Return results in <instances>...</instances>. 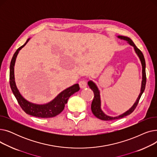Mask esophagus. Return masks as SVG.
I'll list each match as a JSON object with an SVG mask.
<instances>
[{
    "mask_svg": "<svg viewBox=\"0 0 157 157\" xmlns=\"http://www.w3.org/2000/svg\"><path fill=\"white\" fill-rule=\"evenodd\" d=\"M79 86L81 88H85L86 87V81H81L79 82Z\"/></svg>",
    "mask_w": 157,
    "mask_h": 157,
    "instance_id": "esophagus-1",
    "label": "esophagus"
}]
</instances>
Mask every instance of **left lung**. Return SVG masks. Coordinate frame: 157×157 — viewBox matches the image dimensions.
<instances>
[{
  "label": "left lung",
  "mask_w": 157,
  "mask_h": 157,
  "mask_svg": "<svg viewBox=\"0 0 157 157\" xmlns=\"http://www.w3.org/2000/svg\"><path fill=\"white\" fill-rule=\"evenodd\" d=\"M117 37L121 40H126L127 43H128L130 46H132L134 48V52L139 57V59L140 60V62H141V65H142V81H141V90H140V93L137 98L136 101H135L134 104L132 105V106L131 108L125 111V113H123L118 116L117 117H111L108 116L106 114L104 113V112L101 109V92L100 90L98 89V86L97 85L94 83V82L92 80H90L88 82V85L90 89H92L93 90L94 94V100L92 102L91 105V109L93 113V114L95 115V116L98 118V119L104 120V121H109V120H118L120 118H122L123 117H125L127 115H129L132 113L135 108H136L137 105L138 104L139 101L141 98L143 93L145 89V86H146V62L144 60V57L143 54V53L141 52V50L137 48V46L135 45L134 42L132 39L126 36H118Z\"/></svg>",
  "instance_id": "left-lung-1"
}]
</instances>
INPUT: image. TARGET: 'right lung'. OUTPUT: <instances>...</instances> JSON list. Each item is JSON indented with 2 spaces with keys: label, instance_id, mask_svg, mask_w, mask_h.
<instances>
[{
  "label": "right lung",
  "instance_id": "add662e5",
  "mask_svg": "<svg viewBox=\"0 0 157 157\" xmlns=\"http://www.w3.org/2000/svg\"><path fill=\"white\" fill-rule=\"evenodd\" d=\"M30 39V38H29L25 43L16 51L11 59L10 71V83L11 88L21 108L27 114L37 118H52L59 114L63 110L65 105L67 103L69 98L74 93L79 91L80 89L78 83L72 85L63 90L59 94H58L52 101L43 104L33 103L25 98L20 94L16 85L14 78V65L16 57H17L20 51L27 44Z\"/></svg>",
  "mask_w": 157,
  "mask_h": 157
}]
</instances>
